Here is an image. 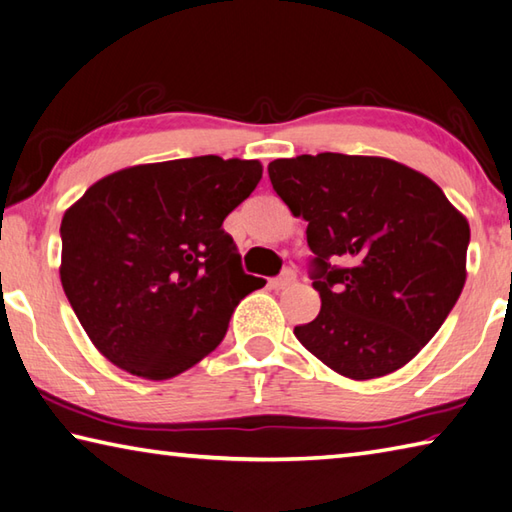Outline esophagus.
I'll list each match as a JSON object with an SVG mask.
<instances>
[{
	"instance_id": "34e87169",
	"label": "esophagus",
	"mask_w": 512,
	"mask_h": 512,
	"mask_svg": "<svg viewBox=\"0 0 512 512\" xmlns=\"http://www.w3.org/2000/svg\"><path fill=\"white\" fill-rule=\"evenodd\" d=\"M293 282H295V271H293V268H284V271H282L280 275L273 277V280L268 282V286L275 288V291H282V288L291 286Z\"/></svg>"
}]
</instances>
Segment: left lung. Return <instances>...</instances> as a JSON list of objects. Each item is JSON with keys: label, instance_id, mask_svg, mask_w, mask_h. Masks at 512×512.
<instances>
[{"label": "left lung", "instance_id": "left-lung-1", "mask_svg": "<svg viewBox=\"0 0 512 512\" xmlns=\"http://www.w3.org/2000/svg\"><path fill=\"white\" fill-rule=\"evenodd\" d=\"M306 224L320 313L295 327L315 358L353 380L407 365L466 284L470 226L425 174L378 156L322 152L268 163Z\"/></svg>", "mask_w": 512, "mask_h": 512}]
</instances>
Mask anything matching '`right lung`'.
<instances>
[{
	"instance_id": "obj_1",
	"label": "right lung",
	"mask_w": 512,
	"mask_h": 512,
	"mask_svg": "<svg viewBox=\"0 0 512 512\" xmlns=\"http://www.w3.org/2000/svg\"><path fill=\"white\" fill-rule=\"evenodd\" d=\"M262 179L257 161L192 156L105 176L64 212L60 280L107 360L165 380L208 356L262 288L224 219Z\"/></svg>"
}]
</instances>
